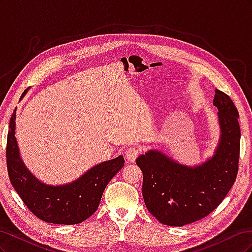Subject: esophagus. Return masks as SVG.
I'll return each instance as SVG.
<instances>
[{"label": "esophagus", "instance_id": "obj_1", "mask_svg": "<svg viewBox=\"0 0 252 252\" xmlns=\"http://www.w3.org/2000/svg\"><path fill=\"white\" fill-rule=\"evenodd\" d=\"M140 155V149L138 147H129L126 152H125V157L128 159L129 162H134L135 158L139 157Z\"/></svg>", "mask_w": 252, "mask_h": 252}]
</instances>
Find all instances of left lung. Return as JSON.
<instances>
[{"label":"left lung","instance_id":"obj_1","mask_svg":"<svg viewBox=\"0 0 252 252\" xmlns=\"http://www.w3.org/2000/svg\"><path fill=\"white\" fill-rule=\"evenodd\" d=\"M220 142L216 155L190 168L150 150L136 158L143 172V197L152 216L168 226H184L207 217L229 192L239 171V111L230 96L216 89Z\"/></svg>","mask_w":252,"mask_h":252}]
</instances>
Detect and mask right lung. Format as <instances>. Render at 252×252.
Listing matches in <instances>:
<instances>
[{
    "label": "right lung",
    "mask_w": 252,
    "mask_h": 252,
    "mask_svg": "<svg viewBox=\"0 0 252 252\" xmlns=\"http://www.w3.org/2000/svg\"><path fill=\"white\" fill-rule=\"evenodd\" d=\"M26 90L23 93L25 94ZM16 109L13 110L7 134L6 162L11 185L33 215L52 224L82 223L96 211L109 181L123 168L120 156L88 170L82 178L63 186H47L37 181L23 164L14 136Z\"/></svg>",
    "instance_id": "obj_1"
}]
</instances>
